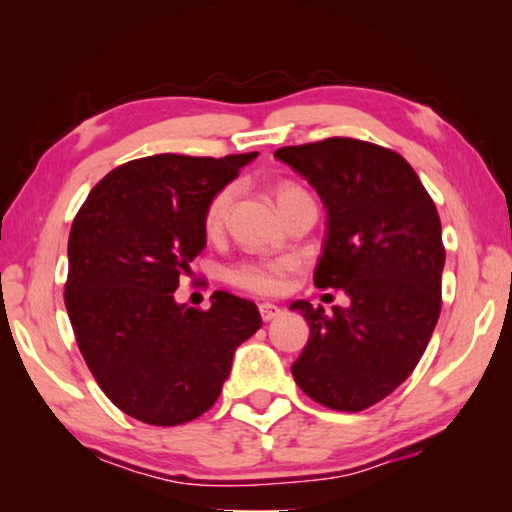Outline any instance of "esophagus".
I'll return each mask as SVG.
<instances>
[{
    "mask_svg": "<svg viewBox=\"0 0 512 512\" xmlns=\"http://www.w3.org/2000/svg\"><path fill=\"white\" fill-rule=\"evenodd\" d=\"M280 314H282V309L277 307V305H271V302H262V305H259V316H262L264 323L277 318Z\"/></svg>",
    "mask_w": 512,
    "mask_h": 512,
    "instance_id": "1",
    "label": "esophagus"
}]
</instances>
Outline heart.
<instances>
[{"mask_svg":"<svg viewBox=\"0 0 512 512\" xmlns=\"http://www.w3.org/2000/svg\"><path fill=\"white\" fill-rule=\"evenodd\" d=\"M305 194L300 187L293 185H280L275 189L277 205L289 201L291 196ZM232 205V187H223L216 192L210 203L205 207L203 214V230L207 237H219L225 221H228V212ZM298 271V262L293 257H275V259H244L235 266L228 268V282L232 287L241 291L255 293V296H277L287 284V277Z\"/></svg>","mask_w":512,"mask_h":512,"instance_id":"b5f03b06","label":"heart"}]
</instances>
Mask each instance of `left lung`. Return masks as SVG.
Listing matches in <instances>:
<instances>
[{
    "instance_id": "left-lung-1",
    "label": "left lung",
    "mask_w": 512,
    "mask_h": 512,
    "mask_svg": "<svg viewBox=\"0 0 512 512\" xmlns=\"http://www.w3.org/2000/svg\"><path fill=\"white\" fill-rule=\"evenodd\" d=\"M275 158L305 176L327 210L314 284L350 298L332 314L293 302L309 323L293 379L327 409L363 411L411 375L438 323V210L411 164L384 146L329 137L282 146Z\"/></svg>"
}]
</instances>
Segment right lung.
<instances>
[{
    "label": "right lung",
    "instance_id": "right-lung-1",
    "mask_svg": "<svg viewBox=\"0 0 512 512\" xmlns=\"http://www.w3.org/2000/svg\"><path fill=\"white\" fill-rule=\"evenodd\" d=\"M255 158L131 160L99 180L74 216L67 314L101 391L135 420L176 427L212 409L235 350L262 327L255 302L232 293L214 291L205 311L173 300L205 248L207 203Z\"/></svg>",
    "mask_w": 512,
    "mask_h": 512
}]
</instances>
